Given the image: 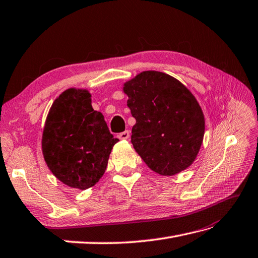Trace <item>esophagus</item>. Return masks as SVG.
I'll return each instance as SVG.
<instances>
[{
  "mask_svg": "<svg viewBox=\"0 0 258 258\" xmlns=\"http://www.w3.org/2000/svg\"><path fill=\"white\" fill-rule=\"evenodd\" d=\"M119 139H121V140H127V139H129V137H130V133L128 130H125V131H123V133H121V134H119Z\"/></svg>",
  "mask_w": 258,
  "mask_h": 258,
  "instance_id": "obj_1",
  "label": "esophagus"
}]
</instances>
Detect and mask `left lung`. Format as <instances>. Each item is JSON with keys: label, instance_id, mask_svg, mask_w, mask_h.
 I'll use <instances>...</instances> for the list:
<instances>
[{"label": "left lung", "instance_id": "obj_1", "mask_svg": "<svg viewBox=\"0 0 258 258\" xmlns=\"http://www.w3.org/2000/svg\"><path fill=\"white\" fill-rule=\"evenodd\" d=\"M136 119L131 143L152 171L173 176L187 169L201 149L205 117L195 96L180 81L144 71L123 83Z\"/></svg>", "mask_w": 258, "mask_h": 258}]
</instances>
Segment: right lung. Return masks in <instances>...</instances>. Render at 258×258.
<instances>
[{"label": "right lung", "mask_w": 258, "mask_h": 258, "mask_svg": "<svg viewBox=\"0 0 258 258\" xmlns=\"http://www.w3.org/2000/svg\"><path fill=\"white\" fill-rule=\"evenodd\" d=\"M119 139L110 134L101 112L93 110L87 89L70 88L49 110L42 134V154L64 185L86 190L103 176Z\"/></svg>", "instance_id": "right-lung-1"}]
</instances>
